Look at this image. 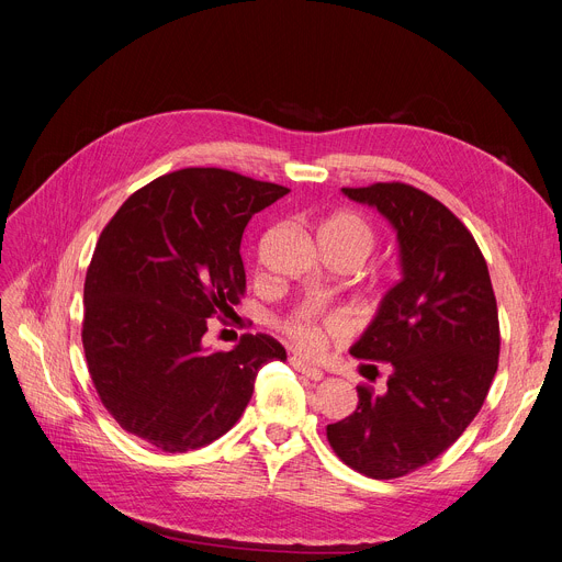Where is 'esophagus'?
I'll list each match as a JSON object with an SVG mask.
<instances>
[{
  "mask_svg": "<svg viewBox=\"0 0 562 562\" xmlns=\"http://www.w3.org/2000/svg\"><path fill=\"white\" fill-rule=\"evenodd\" d=\"M290 366H292L296 372H302L304 376H308V379H313V381L324 379V372H322V370L313 368L311 362H306V360H304V358H300V356H292V358H290Z\"/></svg>",
  "mask_w": 562,
  "mask_h": 562,
  "instance_id": "34e87169",
  "label": "esophagus"
}]
</instances>
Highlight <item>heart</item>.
<instances>
[{
    "instance_id": "1",
    "label": "heart",
    "mask_w": 562,
    "mask_h": 562,
    "mask_svg": "<svg viewBox=\"0 0 562 562\" xmlns=\"http://www.w3.org/2000/svg\"><path fill=\"white\" fill-rule=\"evenodd\" d=\"M322 245L326 249L340 251L362 266L374 249V228L356 213L342 211L328 217L319 231ZM283 331L292 342L306 353H322L328 345V338L342 336L347 331V322L340 315L319 317L315 313H300L283 322Z\"/></svg>"
}]
</instances>
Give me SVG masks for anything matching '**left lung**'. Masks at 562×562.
<instances>
[{"instance_id":"obj_1","label":"left lung","mask_w":562,"mask_h":562,"mask_svg":"<svg viewBox=\"0 0 562 562\" xmlns=\"http://www.w3.org/2000/svg\"><path fill=\"white\" fill-rule=\"evenodd\" d=\"M397 231L402 279L349 349L360 374L387 370L383 392L358 385L356 411L326 426L351 470L400 479L447 451L481 411L499 366V315L485 258L445 204L408 183L342 188Z\"/></svg>"}]
</instances>
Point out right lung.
Wrapping results in <instances>:
<instances>
[{
  "instance_id": "obj_1",
  "label": "right lung",
  "mask_w": 562,
  "mask_h": 562,
  "mask_svg": "<svg viewBox=\"0 0 562 562\" xmlns=\"http://www.w3.org/2000/svg\"><path fill=\"white\" fill-rule=\"evenodd\" d=\"M290 190L220 168H186L134 192L99 236L83 285V351L124 431L183 453L245 413L258 370L285 360L272 336L211 351L206 319L240 304V243L254 213ZM234 311V308H231Z\"/></svg>"
}]
</instances>
